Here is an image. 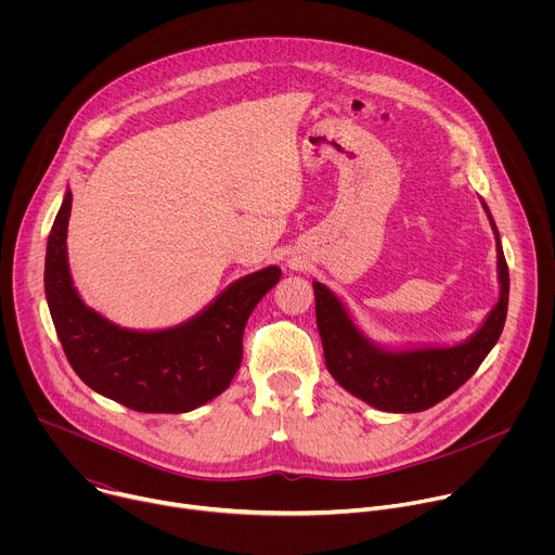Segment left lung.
Returning a JSON list of instances; mask_svg holds the SVG:
<instances>
[{
	"instance_id": "1",
	"label": "left lung",
	"mask_w": 555,
	"mask_h": 555,
	"mask_svg": "<svg viewBox=\"0 0 555 555\" xmlns=\"http://www.w3.org/2000/svg\"><path fill=\"white\" fill-rule=\"evenodd\" d=\"M486 212L490 215L488 206ZM492 228L496 232L501 298L483 327L456 347L415 351L377 349L358 332L343 302L323 283L313 281L315 325L321 332L325 362L343 388L379 411L417 413L446 400L474 375L503 332L509 300V270L494 221Z\"/></svg>"
}]
</instances>
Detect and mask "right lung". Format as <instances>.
Masks as SVG:
<instances>
[{
    "label": "right lung",
    "mask_w": 555,
    "mask_h": 555,
    "mask_svg": "<svg viewBox=\"0 0 555 555\" xmlns=\"http://www.w3.org/2000/svg\"><path fill=\"white\" fill-rule=\"evenodd\" d=\"M67 191L46 250V298L67 362L90 388L140 413H186L225 390L240 371L244 330L257 302L279 283L266 268L232 283L193 321L165 332L112 325L78 298L67 270Z\"/></svg>",
    "instance_id": "1"
}]
</instances>
